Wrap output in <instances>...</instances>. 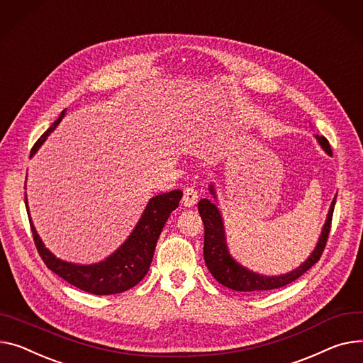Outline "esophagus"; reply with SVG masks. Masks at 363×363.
I'll use <instances>...</instances> for the list:
<instances>
[{"label":"esophagus","mask_w":363,"mask_h":363,"mask_svg":"<svg viewBox=\"0 0 363 363\" xmlns=\"http://www.w3.org/2000/svg\"><path fill=\"white\" fill-rule=\"evenodd\" d=\"M199 200L197 189L194 186H186L184 188V197H182V204L185 207H192Z\"/></svg>","instance_id":"34e87169"}]
</instances>
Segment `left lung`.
I'll return each mask as SVG.
<instances>
[{
  "label": "left lung",
  "mask_w": 363,
  "mask_h": 363,
  "mask_svg": "<svg viewBox=\"0 0 363 363\" xmlns=\"http://www.w3.org/2000/svg\"><path fill=\"white\" fill-rule=\"evenodd\" d=\"M318 140L320 146L327 155L331 153L330 143L323 135H315ZM210 194L216 199V191L214 186L210 185ZM335 204V197L330 206L327 220L324 223V228L321 230L318 244L312 254L302 262L298 269L289 272L286 274L280 276H264L258 274L252 270H248L244 267L242 264H239L229 252L226 245V238H225V226L222 214L217 208L214 203H211L207 199H203L199 201V211L204 223V261L207 269L213 274V277L219 281L220 284L232 289L236 292H261V291H272V289L283 287L289 283L295 281L299 279L303 273H306L313 264L318 262V259L323 255V251L325 248L330 228H331V219H333V210Z\"/></svg>",
  "instance_id": "left-lung-1"
}]
</instances>
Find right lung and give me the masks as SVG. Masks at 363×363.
Segmentation results:
<instances>
[{"label": "right lung", "instance_id": "add662e5", "mask_svg": "<svg viewBox=\"0 0 363 363\" xmlns=\"http://www.w3.org/2000/svg\"><path fill=\"white\" fill-rule=\"evenodd\" d=\"M64 115L65 111L61 112L55 123L35 143L30 152V157L38 152L48 135L57 128ZM181 199V189L169 191L164 192V194L150 199L140 217L138 223L135 225L134 230L125 242L106 259L87 265L68 262L57 258L50 250L45 248L42 239L39 238L32 223L30 214L29 222L36 250L48 269L84 292L93 295H115L134 287L147 274L162 229L167 220V217L179 206ZM24 201H26V208L29 211L28 199H24Z\"/></svg>", "mask_w": 363, "mask_h": 363}]
</instances>
